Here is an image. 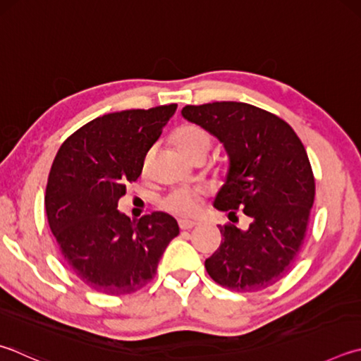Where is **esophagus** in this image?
<instances>
[{
	"label": "esophagus",
	"instance_id": "34e87169",
	"mask_svg": "<svg viewBox=\"0 0 361 361\" xmlns=\"http://www.w3.org/2000/svg\"><path fill=\"white\" fill-rule=\"evenodd\" d=\"M178 226L181 231H191L192 227H195V222L194 221H185V219H180L178 221Z\"/></svg>",
	"mask_w": 361,
	"mask_h": 361
}]
</instances>
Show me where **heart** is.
Listing matches in <instances>:
<instances>
[{
    "label": "heart",
    "mask_w": 361,
    "mask_h": 361,
    "mask_svg": "<svg viewBox=\"0 0 361 361\" xmlns=\"http://www.w3.org/2000/svg\"><path fill=\"white\" fill-rule=\"evenodd\" d=\"M173 142L178 152L189 158L197 152L207 153L212 139L205 129L195 124H185L175 130ZM203 197H205V191L202 188H176L162 199V207L176 218H192L199 213Z\"/></svg>",
    "instance_id": "1"
}]
</instances>
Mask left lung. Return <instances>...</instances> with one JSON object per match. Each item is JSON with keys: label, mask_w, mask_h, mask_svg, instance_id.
I'll list each match as a JSON object with an SVG mask.
<instances>
[{"label": "left lung", "mask_w": 361, "mask_h": 361, "mask_svg": "<svg viewBox=\"0 0 361 361\" xmlns=\"http://www.w3.org/2000/svg\"><path fill=\"white\" fill-rule=\"evenodd\" d=\"M181 115L216 137L228 159L214 208L247 228L219 227L222 241L205 268L235 292H257L290 270L303 245L314 203V176L306 149L279 116L251 104L222 101L183 107Z\"/></svg>", "instance_id": "obj_1"}]
</instances>
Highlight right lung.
Masks as SVG:
<instances>
[{
    "instance_id": "obj_1",
    "label": "right lung",
    "mask_w": 361,
    "mask_h": 361,
    "mask_svg": "<svg viewBox=\"0 0 361 361\" xmlns=\"http://www.w3.org/2000/svg\"><path fill=\"white\" fill-rule=\"evenodd\" d=\"M175 112L170 104L96 118L63 143L51 164L45 189L50 231L71 271L96 292L142 289L180 233L176 219L164 212L134 222L116 209Z\"/></svg>"
}]
</instances>
